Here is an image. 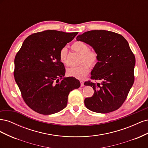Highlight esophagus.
Listing matches in <instances>:
<instances>
[{"instance_id": "1", "label": "esophagus", "mask_w": 148, "mask_h": 148, "mask_svg": "<svg viewBox=\"0 0 148 148\" xmlns=\"http://www.w3.org/2000/svg\"><path fill=\"white\" fill-rule=\"evenodd\" d=\"M80 83H81V86L83 87L84 85V82L83 81H80Z\"/></svg>"}]
</instances>
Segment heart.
Masks as SVG:
<instances>
[{"label": "heart", "instance_id": "b5f03b06", "mask_svg": "<svg viewBox=\"0 0 148 148\" xmlns=\"http://www.w3.org/2000/svg\"><path fill=\"white\" fill-rule=\"evenodd\" d=\"M71 49L73 51L81 54L80 63L86 62L87 63L82 64L78 66H71L66 69V74L69 77L77 79H83L88 74L89 71V66H94L97 63L99 57L97 53L93 50H89V47L87 44L83 41H77L74 42L71 45ZM68 49L66 47H62L59 53L60 61L63 64L66 65Z\"/></svg>", "mask_w": 148, "mask_h": 148}]
</instances>
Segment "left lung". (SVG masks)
I'll return each instance as SVG.
<instances>
[{
  "instance_id": "obj_1",
  "label": "left lung",
  "mask_w": 148,
  "mask_h": 148,
  "mask_svg": "<svg viewBox=\"0 0 148 148\" xmlns=\"http://www.w3.org/2000/svg\"><path fill=\"white\" fill-rule=\"evenodd\" d=\"M77 39L92 47L99 57L91 79L102 82L84 83L95 91L92 97L84 99L85 106L102 114L117 110L126 99L135 80V57L128 42L122 35L106 30L89 31L78 35Z\"/></svg>"
}]
</instances>
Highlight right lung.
<instances>
[{"mask_svg":"<svg viewBox=\"0 0 148 148\" xmlns=\"http://www.w3.org/2000/svg\"><path fill=\"white\" fill-rule=\"evenodd\" d=\"M46 30L26 38L15 58L14 77L24 101L43 115L64 109L69 93L80 86L79 80L65 76L60 50L78 34ZM60 78L61 79H59Z\"/></svg>","mask_w":148,"mask_h":148,"instance_id":"right-lung-1","label":"right lung"}]
</instances>
